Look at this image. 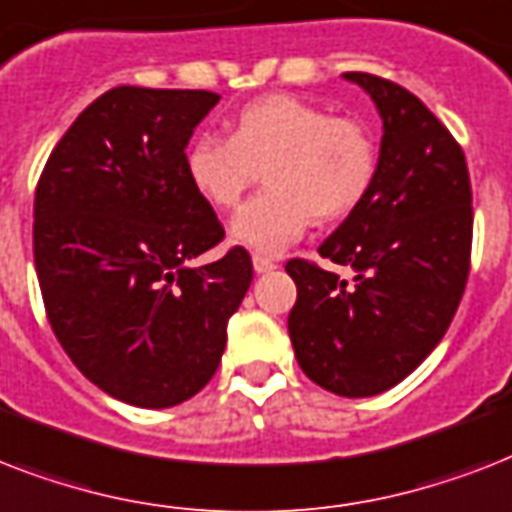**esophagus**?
I'll return each instance as SVG.
<instances>
[{
  "instance_id": "1",
  "label": "esophagus",
  "mask_w": 512,
  "mask_h": 512,
  "mask_svg": "<svg viewBox=\"0 0 512 512\" xmlns=\"http://www.w3.org/2000/svg\"><path fill=\"white\" fill-rule=\"evenodd\" d=\"M252 268H255V273H268L276 268V263H273L271 257L265 255H252Z\"/></svg>"
}]
</instances>
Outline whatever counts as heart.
Returning a JSON list of instances; mask_svg holds the SVG:
<instances>
[{
    "mask_svg": "<svg viewBox=\"0 0 512 512\" xmlns=\"http://www.w3.org/2000/svg\"><path fill=\"white\" fill-rule=\"evenodd\" d=\"M260 167H268L271 191L236 212L231 239L276 255L308 231L313 217L335 220L364 199L377 172V146L358 119L273 92L241 108L231 135L201 132L185 151L188 183L217 209L236 207Z\"/></svg>",
    "mask_w": 512,
    "mask_h": 512,
    "instance_id": "b5f03b06",
    "label": "heart"
}]
</instances>
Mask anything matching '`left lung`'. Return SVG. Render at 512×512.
Wrapping results in <instances>:
<instances>
[{
	"mask_svg": "<svg viewBox=\"0 0 512 512\" xmlns=\"http://www.w3.org/2000/svg\"><path fill=\"white\" fill-rule=\"evenodd\" d=\"M342 76L377 106L380 159L364 199L319 247L353 279L287 263L297 284L289 337L316 385L366 398L412 374L452 324L470 271L473 193L462 148L420 98L380 76Z\"/></svg>",
	"mask_w": 512,
	"mask_h": 512,
	"instance_id": "left-lung-1",
	"label": "left lung"
}]
</instances>
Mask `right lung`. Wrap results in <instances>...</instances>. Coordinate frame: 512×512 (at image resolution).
Returning a JSON list of instances; mask_svg holds the SVG:
<instances>
[{"label": "right lung", "mask_w": 512, "mask_h": 512, "mask_svg": "<svg viewBox=\"0 0 512 512\" xmlns=\"http://www.w3.org/2000/svg\"><path fill=\"white\" fill-rule=\"evenodd\" d=\"M207 90L114 87L76 116L36 185L34 265L52 332L103 393L143 409L196 396L217 372L228 319L252 284L185 175Z\"/></svg>", "instance_id": "obj_1"}]
</instances>
